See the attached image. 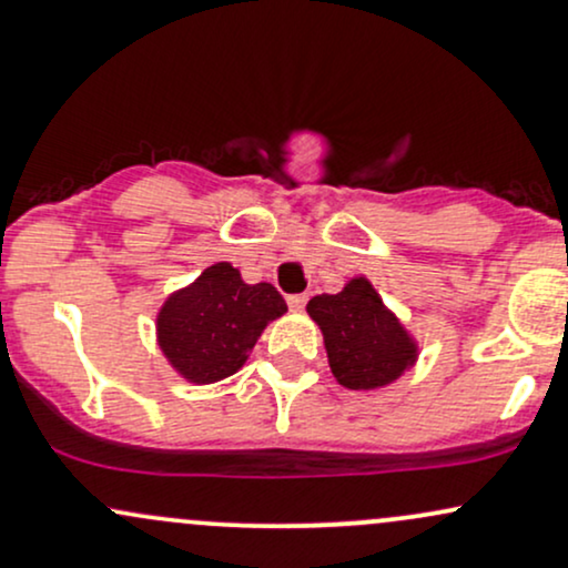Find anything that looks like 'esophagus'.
Instances as JSON below:
<instances>
[{
    "mask_svg": "<svg viewBox=\"0 0 568 568\" xmlns=\"http://www.w3.org/2000/svg\"><path fill=\"white\" fill-rule=\"evenodd\" d=\"M288 306H291L293 312L304 310V306H306V296H304V293H293V296H288Z\"/></svg>",
    "mask_w": 568,
    "mask_h": 568,
    "instance_id": "34e87169",
    "label": "esophagus"
}]
</instances>
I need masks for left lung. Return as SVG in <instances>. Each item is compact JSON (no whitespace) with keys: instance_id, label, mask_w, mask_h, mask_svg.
I'll return each instance as SVG.
<instances>
[{"instance_id":"obj_1","label":"left lung","mask_w":568,"mask_h":568,"mask_svg":"<svg viewBox=\"0 0 568 568\" xmlns=\"http://www.w3.org/2000/svg\"><path fill=\"white\" fill-rule=\"evenodd\" d=\"M306 312L323 328L331 371L344 387H384L414 363V342L368 280H352L342 293H321Z\"/></svg>"}]
</instances>
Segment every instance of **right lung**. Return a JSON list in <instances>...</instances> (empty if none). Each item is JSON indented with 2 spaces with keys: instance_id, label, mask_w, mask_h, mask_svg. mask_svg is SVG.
<instances>
[{
  "instance_id": "right-lung-1",
  "label": "right lung",
  "mask_w": 568,
  "mask_h": 568,
  "mask_svg": "<svg viewBox=\"0 0 568 568\" xmlns=\"http://www.w3.org/2000/svg\"><path fill=\"white\" fill-rule=\"evenodd\" d=\"M285 310L275 285H247L232 264H213L162 306L160 347L189 382L226 379L243 366L264 325Z\"/></svg>"
}]
</instances>
